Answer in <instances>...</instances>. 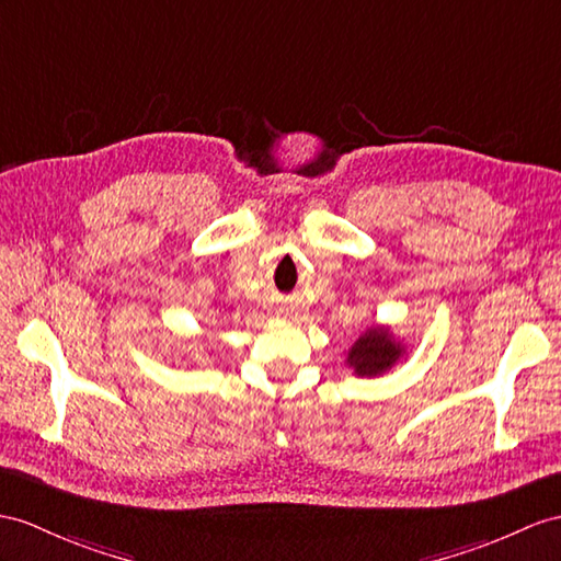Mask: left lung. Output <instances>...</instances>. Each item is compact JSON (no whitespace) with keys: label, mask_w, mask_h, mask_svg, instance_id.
Listing matches in <instances>:
<instances>
[{"label":"left lung","mask_w":561,"mask_h":561,"mask_svg":"<svg viewBox=\"0 0 561 561\" xmlns=\"http://www.w3.org/2000/svg\"><path fill=\"white\" fill-rule=\"evenodd\" d=\"M404 345L392 337L390 328L374 325L347 352V366L362 378H376L398 364Z\"/></svg>","instance_id":"left-lung-1"}]
</instances>
